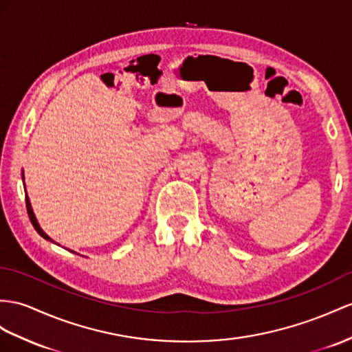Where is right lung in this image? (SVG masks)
Masks as SVG:
<instances>
[{
	"label": "right lung",
	"mask_w": 352,
	"mask_h": 352,
	"mask_svg": "<svg viewBox=\"0 0 352 352\" xmlns=\"http://www.w3.org/2000/svg\"><path fill=\"white\" fill-rule=\"evenodd\" d=\"M22 179H23V187H25V177L22 175ZM25 201H26V211H28V215H30V220H31V223H32V226H34V229L37 230L40 235L44 238V239H47V241H52V242H55L53 241L46 232H44L43 229H41V226L38 224V221H37V217H35V214H34V211H32V206H31V202H30V197H28V193H25ZM56 244V242H55ZM59 245V244H58ZM71 253H74L73 250H69Z\"/></svg>",
	"instance_id": "1"
}]
</instances>
